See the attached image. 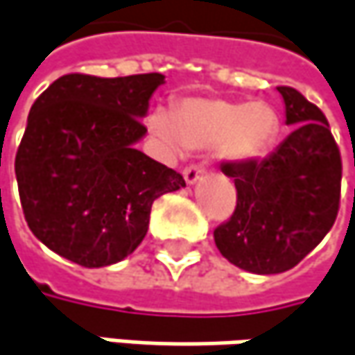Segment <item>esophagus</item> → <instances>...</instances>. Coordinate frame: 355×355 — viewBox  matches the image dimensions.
Segmentation results:
<instances>
[{
    "label": "esophagus",
    "mask_w": 355,
    "mask_h": 355,
    "mask_svg": "<svg viewBox=\"0 0 355 355\" xmlns=\"http://www.w3.org/2000/svg\"><path fill=\"white\" fill-rule=\"evenodd\" d=\"M202 175H204V168L198 166V164H191V166H187V168L184 169V178H186V182L189 186L196 184Z\"/></svg>",
    "instance_id": "esophagus-1"
}]
</instances>
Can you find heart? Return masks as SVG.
Returning a JSON list of instances; mask_svg holds the SVG:
<instances>
[{
    "label": "heart",
    "mask_w": 355,
    "mask_h": 355,
    "mask_svg": "<svg viewBox=\"0 0 355 355\" xmlns=\"http://www.w3.org/2000/svg\"><path fill=\"white\" fill-rule=\"evenodd\" d=\"M148 130L171 153L220 146L227 159L254 162L274 150L279 116L263 101L196 98L182 101L173 117L164 110L151 112Z\"/></svg>",
    "instance_id": "b5f03b06"
}]
</instances>
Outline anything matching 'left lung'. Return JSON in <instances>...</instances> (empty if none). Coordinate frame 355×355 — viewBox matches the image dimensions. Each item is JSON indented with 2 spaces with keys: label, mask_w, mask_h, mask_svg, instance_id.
Returning a JSON list of instances; mask_svg holds the SVG:
<instances>
[{
  "label": "left lung",
  "mask_w": 355,
  "mask_h": 355,
  "mask_svg": "<svg viewBox=\"0 0 355 355\" xmlns=\"http://www.w3.org/2000/svg\"><path fill=\"white\" fill-rule=\"evenodd\" d=\"M293 132L261 162H223L238 202L214 230L227 261L252 274H282L297 266L331 230L340 209L342 157L318 105L279 85Z\"/></svg>",
  "instance_id": "obj_1"
}]
</instances>
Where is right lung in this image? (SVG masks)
I'll return each mask as SVG.
<instances>
[{"label":"right lung","mask_w":355,"mask_h":355,"mask_svg":"<svg viewBox=\"0 0 355 355\" xmlns=\"http://www.w3.org/2000/svg\"><path fill=\"white\" fill-rule=\"evenodd\" d=\"M164 80L67 73L31 105L15 178L27 225L51 252L83 268L117 263L146 238L153 200L186 186L135 150Z\"/></svg>","instance_id":"right-lung-1"}]
</instances>
